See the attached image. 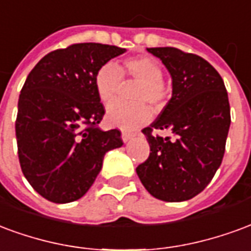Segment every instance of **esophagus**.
<instances>
[{"instance_id": "34e87169", "label": "esophagus", "mask_w": 251, "mask_h": 251, "mask_svg": "<svg viewBox=\"0 0 251 251\" xmlns=\"http://www.w3.org/2000/svg\"><path fill=\"white\" fill-rule=\"evenodd\" d=\"M132 138H133L132 133H128V132H123V133H122V139H123L124 143H127L128 140H131V139H132Z\"/></svg>"}]
</instances>
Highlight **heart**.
Instances as JSON below:
<instances>
[{
	"label": "heart",
	"mask_w": 251,
	"mask_h": 251,
	"mask_svg": "<svg viewBox=\"0 0 251 251\" xmlns=\"http://www.w3.org/2000/svg\"><path fill=\"white\" fill-rule=\"evenodd\" d=\"M123 76L139 83L133 91L136 103H115L107 109V122L109 126L133 131L143 126L152 116V107H162L167 98L163 83V69L152 56L140 54L126 58L123 68L119 69L115 64L105 63L95 73L93 84L98 98L103 104H111L118 98L123 85Z\"/></svg>",
	"instance_id": "1"
}]
</instances>
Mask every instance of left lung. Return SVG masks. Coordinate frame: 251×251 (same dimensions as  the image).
I'll return each mask as SVG.
<instances>
[{"instance_id":"left-lung-1","label":"left lung","mask_w":251,"mask_h":251,"mask_svg":"<svg viewBox=\"0 0 251 251\" xmlns=\"http://www.w3.org/2000/svg\"><path fill=\"white\" fill-rule=\"evenodd\" d=\"M147 50L171 75L173 98L142 129L151 152L136 174L152 197L183 202L202 193L222 163L231 122L227 91L204 58L171 47ZM153 129H168L173 138L153 137Z\"/></svg>"}]
</instances>
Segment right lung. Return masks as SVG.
Listing matches in <instances>:
<instances>
[{
	"label": "right lung",
	"mask_w": 251,
	"mask_h": 251,
	"mask_svg": "<svg viewBox=\"0 0 251 251\" xmlns=\"http://www.w3.org/2000/svg\"><path fill=\"white\" fill-rule=\"evenodd\" d=\"M124 52L115 45L72 44L44 56L26 77L16 119L18 160L30 186L50 202L81 198L104 155L123 146L119 129L98 127L105 109L93 78Z\"/></svg>",
	"instance_id": "add662e5"
}]
</instances>
